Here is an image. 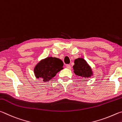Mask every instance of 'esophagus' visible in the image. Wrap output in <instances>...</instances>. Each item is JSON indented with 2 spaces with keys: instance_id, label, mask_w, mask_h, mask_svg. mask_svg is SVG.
<instances>
[{
  "instance_id": "obj_1",
  "label": "esophagus",
  "mask_w": 122,
  "mask_h": 122,
  "mask_svg": "<svg viewBox=\"0 0 122 122\" xmlns=\"http://www.w3.org/2000/svg\"><path fill=\"white\" fill-rule=\"evenodd\" d=\"M66 67L68 69H71V65H70L67 64V65H66Z\"/></svg>"
}]
</instances>
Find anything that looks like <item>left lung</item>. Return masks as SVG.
Instances as JSON below:
<instances>
[{"instance_id":"obj_1","label":"left lung","mask_w":122,"mask_h":122,"mask_svg":"<svg viewBox=\"0 0 122 122\" xmlns=\"http://www.w3.org/2000/svg\"><path fill=\"white\" fill-rule=\"evenodd\" d=\"M74 65L73 66L74 73L76 76L83 78H87L93 75L91 67L84 58H78L74 60Z\"/></svg>"}]
</instances>
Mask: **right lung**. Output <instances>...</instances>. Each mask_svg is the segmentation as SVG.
Here are the masks:
<instances>
[{
    "label": "right lung",
    "instance_id": "add662e5",
    "mask_svg": "<svg viewBox=\"0 0 122 122\" xmlns=\"http://www.w3.org/2000/svg\"><path fill=\"white\" fill-rule=\"evenodd\" d=\"M63 65L61 59L56 57H47L36 65L34 70L35 76L37 78H41L44 82L49 81L63 69Z\"/></svg>",
    "mask_w": 122,
    "mask_h": 122
}]
</instances>
